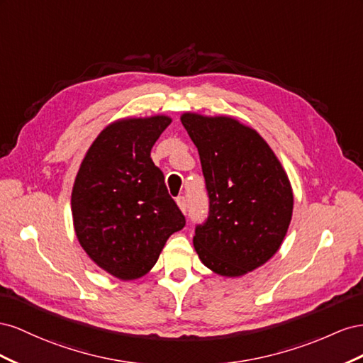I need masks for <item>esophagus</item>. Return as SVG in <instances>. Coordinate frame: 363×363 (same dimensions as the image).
I'll return each mask as SVG.
<instances>
[{
	"instance_id": "34e87169",
	"label": "esophagus",
	"mask_w": 363,
	"mask_h": 363,
	"mask_svg": "<svg viewBox=\"0 0 363 363\" xmlns=\"http://www.w3.org/2000/svg\"><path fill=\"white\" fill-rule=\"evenodd\" d=\"M176 203H178V206H179V210L185 214V211H187V199L184 198V196H179L178 199H176Z\"/></svg>"
}]
</instances>
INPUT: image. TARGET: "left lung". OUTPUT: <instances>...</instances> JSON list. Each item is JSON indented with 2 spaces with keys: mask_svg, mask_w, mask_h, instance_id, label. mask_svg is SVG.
<instances>
[{
  "mask_svg": "<svg viewBox=\"0 0 363 363\" xmlns=\"http://www.w3.org/2000/svg\"><path fill=\"white\" fill-rule=\"evenodd\" d=\"M181 123L198 147L210 196L194 250L214 274L243 277L284 240L294 211L291 181L260 133L237 118L184 112Z\"/></svg>",
  "mask_w": 363,
  "mask_h": 363,
  "instance_id": "1",
  "label": "left lung"
}]
</instances>
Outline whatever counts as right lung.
I'll list each match as a JSON object with an SVG mask.
<instances>
[{"instance_id": "obj_1", "label": "right lung", "mask_w": 363, "mask_h": 363, "mask_svg": "<svg viewBox=\"0 0 363 363\" xmlns=\"http://www.w3.org/2000/svg\"><path fill=\"white\" fill-rule=\"evenodd\" d=\"M170 123L164 113L109 123L92 141L72 185V225L80 246L123 281L149 274L169 237L185 225L150 158Z\"/></svg>"}]
</instances>
